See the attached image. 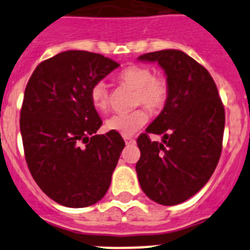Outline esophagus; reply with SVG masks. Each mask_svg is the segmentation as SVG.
<instances>
[{
    "mask_svg": "<svg viewBox=\"0 0 250 250\" xmlns=\"http://www.w3.org/2000/svg\"><path fill=\"white\" fill-rule=\"evenodd\" d=\"M125 145H132V144H135V140L132 137H129V136H125Z\"/></svg>",
    "mask_w": 250,
    "mask_h": 250,
    "instance_id": "1",
    "label": "esophagus"
}]
</instances>
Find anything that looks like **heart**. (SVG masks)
Instances as JSON below:
<instances>
[{"instance_id": "obj_1", "label": "heart", "mask_w": 250, "mask_h": 250, "mask_svg": "<svg viewBox=\"0 0 250 250\" xmlns=\"http://www.w3.org/2000/svg\"><path fill=\"white\" fill-rule=\"evenodd\" d=\"M118 81L136 90L135 105H142L150 112H157L165 105L169 94L167 80L154 76L148 67L129 66L118 75ZM90 99L100 112H105L109 106L108 86L104 81H98L90 89ZM147 122V114L144 109H136L129 113H118L109 117L105 122L108 131L119 135L129 136L144 127Z\"/></svg>"}]
</instances>
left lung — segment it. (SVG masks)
Returning a JSON list of instances; mask_svg holds the SVG:
<instances>
[{
    "mask_svg": "<svg viewBox=\"0 0 250 250\" xmlns=\"http://www.w3.org/2000/svg\"><path fill=\"white\" fill-rule=\"evenodd\" d=\"M167 75L164 109L137 138L138 182L150 200L174 206L194 196L215 171L222 150L225 110L208 71L182 50L142 54ZM163 134L161 143L148 135Z\"/></svg>",
    "mask_w": 250,
    "mask_h": 250,
    "instance_id": "left-lung-1",
    "label": "left lung"
}]
</instances>
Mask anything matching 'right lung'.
I'll return each mask as SVG.
<instances>
[{"label": "right lung", "mask_w": 250, "mask_h": 250, "mask_svg": "<svg viewBox=\"0 0 250 250\" xmlns=\"http://www.w3.org/2000/svg\"><path fill=\"white\" fill-rule=\"evenodd\" d=\"M119 64L102 54L66 50L43 61L26 85L20 113L25 159L42 190L81 208L105 196L125 141L103 125L90 89Z\"/></svg>", "instance_id": "add662e5"}]
</instances>
